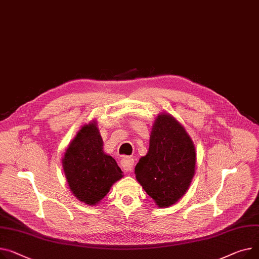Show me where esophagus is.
<instances>
[{
    "mask_svg": "<svg viewBox=\"0 0 259 259\" xmlns=\"http://www.w3.org/2000/svg\"><path fill=\"white\" fill-rule=\"evenodd\" d=\"M120 165H122V168L125 171H131L133 169L134 165V160L131 157H124L120 160Z\"/></svg>",
    "mask_w": 259,
    "mask_h": 259,
    "instance_id": "esophagus-1",
    "label": "esophagus"
}]
</instances>
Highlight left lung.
<instances>
[{
    "mask_svg": "<svg viewBox=\"0 0 259 259\" xmlns=\"http://www.w3.org/2000/svg\"><path fill=\"white\" fill-rule=\"evenodd\" d=\"M196 151L191 137L167 113L155 119L146 156L135 166L136 179L159 207L175 204L195 174Z\"/></svg>",
    "mask_w": 259,
    "mask_h": 259,
    "instance_id": "1",
    "label": "left lung"
}]
</instances>
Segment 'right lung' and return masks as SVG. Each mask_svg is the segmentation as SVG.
<instances>
[{
	"label": "right lung",
	"mask_w": 259,
	"mask_h": 259,
	"mask_svg": "<svg viewBox=\"0 0 259 259\" xmlns=\"http://www.w3.org/2000/svg\"><path fill=\"white\" fill-rule=\"evenodd\" d=\"M97 123L82 127L62 159L64 174L72 193L82 202L95 205L123 177L116 161L103 152Z\"/></svg>",
	"instance_id": "obj_1"
}]
</instances>
